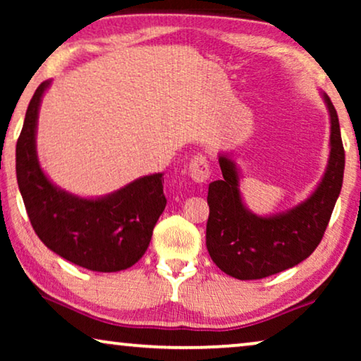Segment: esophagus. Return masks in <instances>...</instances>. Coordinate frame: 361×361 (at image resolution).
<instances>
[{
  "mask_svg": "<svg viewBox=\"0 0 361 361\" xmlns=\"http://www.w3.org/2000/svg\"><path fill=\"white\" fill-rule=\"evenodd\" d=\"M190 179L195 184H205L210 177V166L205 156H194L189 162Z\"/></svg>",
  "mask_w": 361,
  "mask_h": 361,
  "instance_id": "34e87169",
  "label": "esophagus"
}]
</instances>
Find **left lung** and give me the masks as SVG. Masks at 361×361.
I'll return each mask as SVG.
<instances>
[{
	"label": "left lung",
	"instance_id": "left-lung-1",
	"mask_svg": "<svg viewBox=\"0 0 361 361\" xmlns=\"http://www.w3.org/2000/svg\"><path fill=\"white\" fill-rule=\"evenodd\" d=\"M320 95L330 120L327 167L314 190L290 209L271 215L251 212L241 197V174L235 157L219 152L224 177L209 185L205 238L210 258L231 278L263 279L294 268L309 258L322 240L342 190L345 151L337 111L324 92Z\"/></svg>",
	"mask_w": 361,
	"mask_h": 361
}]
</instances>
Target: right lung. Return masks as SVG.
<instances>
[{
    "label": "right lung",
    "mask_w": 361,
    "mask_h": 361,
    "mask_svg": "<svg viewBox=\"0 0 361 361\" xmlns=\"http://www.w3.org/2000/svg\"><path fill=\"white\" fill-rule=\"evenodd\" d=\"M42 82L29 102L16 145V177L27 216L49 250L98 273H116L137 263L149 246L156 221L166 209L164 174L142 176L106 195L72 194L44 172L37 156V120Z\"/></svg>",
    "instance_id": "add662e5"
}]
</instances>
